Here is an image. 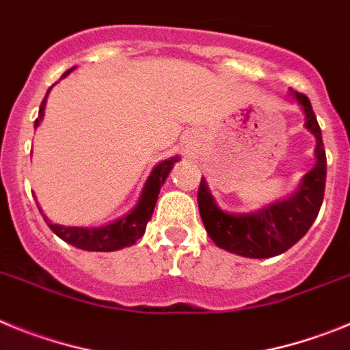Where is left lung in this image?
I'll list each match as a JSON object with an SVG mask.
<instances>
[{
    "label": "left lung",
    "instance_id": "1",
    "mask_svg": "<svg viewBox=\"0 0 350 350\" xmlns=\"http://www.w3.org/2000/svg\"><path fill=\"white\" fill-rule=\"evenodd\" d=\"M293 92V91H291ZM305 113V128L315 137V166L301 178L295 194L271 203L258 212L230 213L217 206L205 178L198 189V206L205 230L213 243L243 258H273L295 245L314 224L324 198L326 185V152L319 122L308 98L293 92Z\"/></svg>",
    "mask_w": 350,
    "mask_h": 350
}]
</instances>
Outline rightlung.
Masks as SVG:
<instances>
[{
  "label": "right lung",
  "mask_w": 350,
  "mask_h": 350,
  "mask_svg": "<svg viewBox=\"0 0 350 350\" xmlns=\"http://www.w3.org/2000/svg\"><path fill=\"white\" fill-rule=\"evenodd\" d=\"M73 70V68H71ZM71 70H68L63 77H66ZM51 91V89H49ZM47 94L43 98L42 105H40L38 119L35 120V129L40 126V120L43 117V110H45V101H47ZM178 157H172V159L161 161L159 165L154 166L152 173L148 175L147 182L144 185V191L140 194L138 205L126 213L124 217L117 219L116 222L101 228H77V226H61L54 224L45 217V222L49 224L52 231H54L61 240H64L70 245L77 247L82 250H91V252H112V250L124 249V247H131L133 243H137L138 238L144 237L147 222L150 221L154 212V206L157 202V194L161 191V185L165 184L166 177L172 172L173 165L177 163ZM40 208V205H38ZM42 212V208H40ZM43 213V212H42Z\"/></svg>",
  "instance_id": "1"
}]
</instances>
